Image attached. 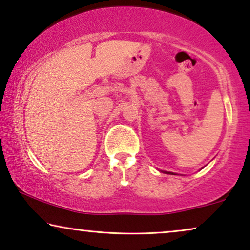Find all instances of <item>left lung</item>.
I'll return each instance as SVG.
<instances>
[{
	"label": "left lung",
	"mask_w": 250,
	"mask_h": 250,
	"mask_svg": "<svg viewBox=\"0 0 250 250\" xmlns=\"http://www.w3.org/2000/svg\"><path fill=\"white\" fill-rule=\"evenodd\" d=\"M167 174H170V172H167Z\"/></svg>",
	"instance_id": "left-lung-1"
}]
</instances>
